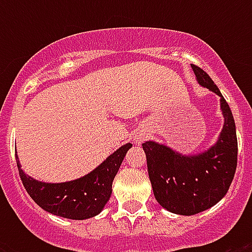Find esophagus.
<instances>
[{"mask_svg": "<svg viewBox=\"0 0 252 252\" xmlns=\"http://www.w3.org/2000/svg\"><path fill=\"white\" fill-rule=\"evenodd\" d=\"M148 137V134H146V132H144V130H141L140 133H137L136 136H134V141H136V144H141L145 138Z\"/></svg>", "mask_w": 252, "mask_h": 252, "instance_id": "esophagus-1", "label": "esophagus"}]
</instances>
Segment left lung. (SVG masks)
I'll return each mask as SVG.
<instances>
[{
  "label": "left lung",
  "instance_id": "8db88e82",
  "mask_svg": "<svg viewBox=\"0 0 252 252\" xmlns=\"http://www.w3.org/2000/svg\"><path fill=\"white\" fill-rule=\"evenodd\" d=\"M191 68L197 84L220 96L223 126L217 141L196 154H183L156 141L142 144L154 197L166 211L182 216L207 211L226 195L234 178L238 156L230 107L203 69L196 65Z\"/></svg>",
  "mask_w": 252,
  "mask_h": 252
}]
</instances>
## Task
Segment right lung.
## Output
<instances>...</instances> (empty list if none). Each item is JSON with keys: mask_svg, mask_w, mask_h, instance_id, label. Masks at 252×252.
Returning <instances> with one entry per match:
<instances>
[{"mask_svg": "<svg viewBox=\"0 0 252 252\" xmlns=\"http://www.w3.org/2000/svg\"><path fill=\"white\" fill-rule=\"evenodd\" d=\"M130 148L132 144L126 142L89 174L61 183L33 179L22 170L18 154H15V158L26 191L41 209L64 219L87 220L99 215L106 207L112 193L115 175Z\"/></svg>", "mask_w": 252, "mask_h": 252, "instance_id": "add662e5", "label": "right lung"}]
</instances>
